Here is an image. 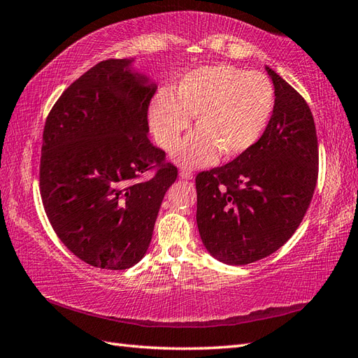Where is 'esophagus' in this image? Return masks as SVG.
Instances as JSON below:
<instances>
[{"label": "esophagus", "instance_id": "esophagus-1", "mask_svg": "<svg viewBox=\"0 0 358 358\" xmlns=\"http://www.w3.org/2000/svg\"><path fill=\"white\" fill-rule=\"evenodd\" d=\"M178 175H180V178H183V180H192L194 178L192 171H189V169H181L178 172Z\"/></svg>", "mask_w": 358, "mask_h": 358}]
</instances>
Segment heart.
I'll list each match as a JSON object with an SVG mask.
<instances>
[{"label": "heart", "instance_id": "obj_1", "mask_svg": "<svg viewBox=\"0 0 358 358\" xmlns=\"http://www.w3.org/2000/svg\"><path fill=\"white\" fill-rule=\"evenodd\" d=\"M275 94L266 75L231 64L204 66L189 72L175 96L157 95L150 104V127L159 146L171 150L195 115L194 131L173 152L186 167L212 164L222 154L237 158L262 138L273 112Z\"/></svg>", "mask_w": 358, "mask_h": 358}]
</instances>
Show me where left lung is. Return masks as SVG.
<instances>
[{
    "instance_id": "8db88e82",
    "label": "left lung",
    "mask_w": 358,
    "mask_h": 358,
    "mask_svg": "<svg viewBox=\"0 0 358 358\" xmlns=\"http://www.w3.org/2000/svg\"><path fill=\"white\" fill-rule=\"evenodd\" d=\"M275 104L262 138L234 162L195 178L196 226L208 252L226 264L268 257L292 237L318 175L314 117L296 90L266 66Z\"/></svg>"
}]
</instances>
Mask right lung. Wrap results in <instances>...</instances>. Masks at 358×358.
<instances>
[{
	"mask_svg": "<svg viewBox=\"0 0 358 358\" xmlns=\"http://www.w3.org/2000/svg\"><path fill=\"white\" fill-rule=\"evenodd\" d=\"M135 59H106L73 81L45 120L40 187L49 222L90 266L123 271L146 255L177 167L148 138L157 85ZM155 172L145 178V172Z\"/></svg>",
	"mask_w": 358,
	"mask_h": 358,
	"instance_id": "1",
	"label": "right lung"
}]
</instances>
